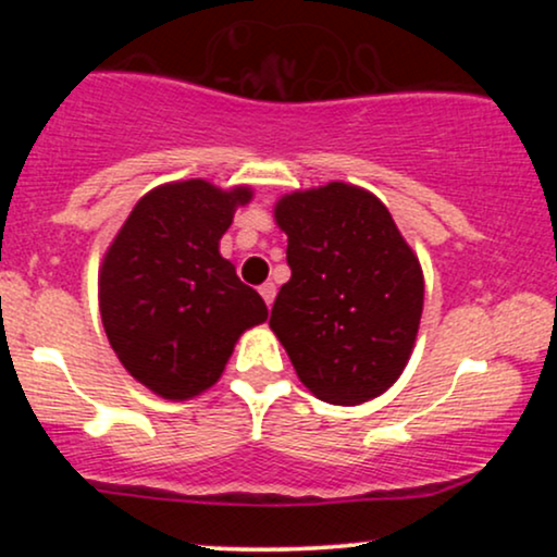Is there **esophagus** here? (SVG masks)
<instances>
[{
  "instance_id": "1",
  "label": "esophagus",
  "mask_w": 557,
  "mask_h": 557,
  "mask_svg": "<svg viewBox=\"0 0 557 557\" xmlns=\"http://www.w3.org/2000/svg\"><path fill=\"white\" fill-rule=\"evenodd\" d=\"M259 293H261V298H264V304L272 306L274 296H277V287H274V283H264L259 287Z\"/></svg>"
}]
</instances>
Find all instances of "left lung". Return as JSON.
Segmentation results:
<instances>
[{
    "label": "left lung",
    "mask_w": 557,
    "mask_h": 557,
    "mask_svg": "<svg viewBox=\"0 0 557 557\" xmlns=\"http://www.w3.org/2000/svg\"><path fill=\"white\" fill-rule=\"evenodd\" d=\"M290 280L270 327L319 400L367 403L411 359L424 274L387 207L348 183L287 194L274 207Z\"/></svg>",
    "instance_id": "8db88e82"
}]
</instances>
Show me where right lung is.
<instances>
[{
    "label": "right lung",
    "instance_id": "obj_1",
    "mask_svg": "<svg viewBox=\"0 0 557 557\" xmlns=\"http://www.w3.org/2000/svg\"><path fill=\"white\" fill-rule=\"evenodd\" d=\"M251 188L159 185L133 207L99 270V311L123 367L159 398L188 400L220 380L264 300L220 253Z\"/></svg>",
    "mask_w": 557,
    "mask_h": 557
}]
</instances>
